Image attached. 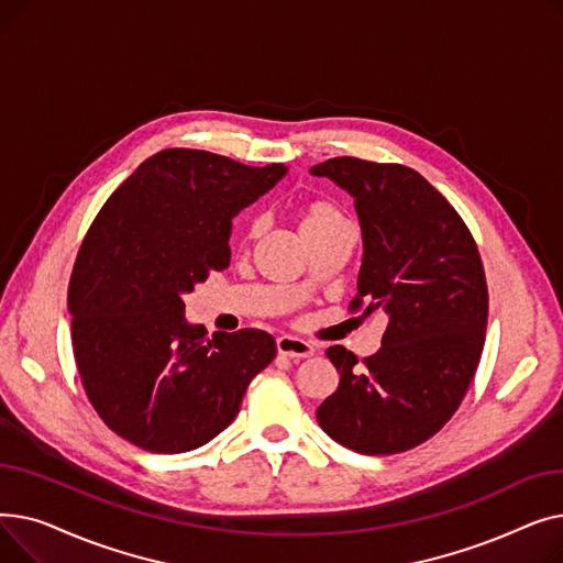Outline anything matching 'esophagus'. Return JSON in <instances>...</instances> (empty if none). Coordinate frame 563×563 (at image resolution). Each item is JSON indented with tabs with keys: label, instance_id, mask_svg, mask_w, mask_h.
<instances>
[{
	"label": "esophagus",
	"instance_id": "34e87169",
	"mask_svg": "<svg viewBox=\"0 0 563 563\" xmlns=\"http://www.w3.org/2000/svg\"><path fill=\"white\" fill-rule=\"evenodd\" d=\"M276 346L280 356H287V358H310L314 353V346L310 342L294 335H280L276 340Z\"/></svg>",
	"mask_w": 563,
	"mask_h": 563
}]
</instances>
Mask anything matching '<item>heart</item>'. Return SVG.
<instances>
[{"instance_id":"b5f03b06","label":"heart","mask_w":563,"mask_h":563,"mask_svg":"<svg viewBox=\"0 0 563 563\" xmlns=\"http://www.w3.org/2000/svg\"><path fill=\"white\" fill-rule=\"evenodd\" d=\"M338 225H349L346 219L342 217V212L333 202L327 200H312L308 202L303 210H301V234L308 232H319V230H329V228H338ZM260 230V223H251L249 232H246V240L255 236ZM299 287H306V283H301Z\"/></svg>"}]
</instances>
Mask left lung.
I'll list each match as a JSON object with an SVG mask.
<instances>
[{
  "instance_id": "left-lung-1",
  "label": "left lung",
  "mask_w": 563,
  "mask_h": 563,
  "mask_svg": "<svg viewBox=\"0 0 563 563\" xmlns=\"http://www.w3.org/2000/svg\"><path fill=\"white\" fill-rule=\"evenodd\" d=\"M353 198L363 232L351 310L388 317L380 349L363 365L344 346L327 356L338 390L317 422L361 454H397L429 440L459 408L477 372L488 289L482 257L454 207L399 164L333 157L310 168Z\"/></svg>"
}]
</instances>
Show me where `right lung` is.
I'll return each mask as SVG.
<instances>
[{
	"label": "right lung",
	"mask_w": 563,
	"mask_h": 563,
	"mask_svg": "<svg viewBox=\"0 0 563 563\" xmlns=\"http://www.w3.org/2000/svg\"><path fill=\"white\" fill-rule=\"evenodd\" d=\"M285 173L168 147L111 194L86 232L68 289L75 361L98 416L132 445L180 454L210 442L276 358L264 331L207 335L187 321L185 294L225 269L232 219Z\"/></svg>",
	"instance_id": "obj_1"
}]
</instances>
